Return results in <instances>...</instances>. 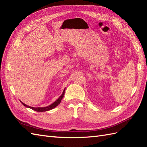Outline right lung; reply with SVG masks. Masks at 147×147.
Masks as SVG:
<instances>
[{
  "mask_svg": "<svg viewBox=\"0 0 147 147\" xmlns=\"http://www.w3.org/2000/svg\"><path fill=\"white\" fill-rule=\"evenodd\" d=\"M65 88H64V90L63 91V94H62L60 97H59L58 99H57L55 102H53V103L50 105H48L47 107H30V106H28L26 104H24L23 102H22L21 101H20L21 102V104H23L24 106H25L26 107H28V108H30L31 109H32L35 111H36V112H46V111H48V110H50L51 109H53L54 108H55L56 106L58 105L60 102L62 100V99L63 98V97L64 96V92H65Z\"/></svg>",
  "mask_w": 147,
  "mask_h": 147,
  "instance_id": "1",
  "label": "right lung"
}]
</instances>
